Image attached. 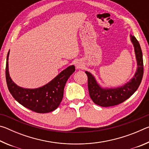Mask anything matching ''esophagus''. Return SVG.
<instances>
[{"instance_id": "obj_1", "label": "esophagus", "mask_w": 149, "mask_h": 149, "mask_svg": "<svg viewBox=\"0 0 149 149\" xmlns=\"http://www.w3.org/2000/svg\"><path fill=\"white\" fill-rule=\"evenodd\" d=\"M75 66H76L77 68H81L82 67V64H81L80 62H77L76 63V64H75Z\"/></svg>"}]
</instances>
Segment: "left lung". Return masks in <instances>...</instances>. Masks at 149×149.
<instances>
[{
    "mask_svg": "<svg viewBox=\"0 0 149 149\" xmlns=\"http://www.w3.org/2000/svg\"><path fill=\"white\" fill-rule=\"evenodd\" d=\"M131 40L134 46L138 68L134 77L130 82L116 89H102L98 85L95 77L89 72H85L88 77V90L90 97L96 104L103 107L119 104L129 99L139 87L144 72L143 53L137 39L131 35Z\"/></svg>",
    "mask_w": 149,
    "mask_h": 149,
    "instance_id": "left-lung-1",
    "label": "left lung"
}]
</instances>
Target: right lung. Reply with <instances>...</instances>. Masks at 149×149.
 Segmentation results:
<instances>
[{
  "label": "right lung",
  "mask_w": 149,
  "mask_h": 149,
  "mask_svg": "<svg viewBox=\"0 0 149 149\" xmlns=\"http://www.w3.org/2000/svg\"><path fill=\"white\" fill-rule=\"evenodd\" d=\"M8 56L6 64V79L10 93L20 104L37 113H47L56 109L61 102L64 87L70 75L75 72L70 65L49 84L37 89H24L12 81L8 72Z\"/></svg>",
  "instance_id": "add662e5"
}]
</instances>
